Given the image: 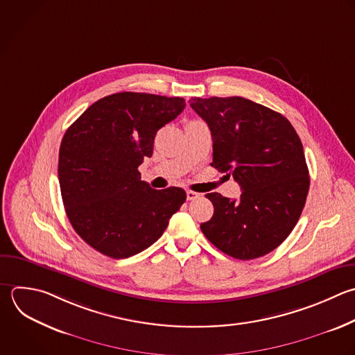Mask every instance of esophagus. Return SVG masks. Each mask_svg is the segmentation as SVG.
I'll return each mask as SVG.
<instances>
[{
    "instance_id": "1",
    "label": "esophagus",
    "mask_w": 355,
    "mask_h": 355,
    "mask_svg": "<svg viewBox=\"0 0 355 355\" xmlns=\"http://www.w3.org/2000/svg\"><path fill=\"white\" fill-rule=\"evenodd\" d=\"M186 196H187V200H190V201L200 198V194L196 193V191H191V190H187V191H186Z\"/></svg>"
}]
</instances>
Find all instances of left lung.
<instances>
[{
    "instance_id": "left-lung-1",
    "label": "left lung",
    "mask_w": 355,
    "mask_h": 355,
    "mask_svg": "<svg viewBox=\"0 0 355 355\" xmlns=\"http://www.w3.org/2000/svg\"><path fill=\"white\" fill-rule=\"evenodd\" d=\"M212 136V164L239 183V200L205 197L214 215L204 236L237 259L259 258L291 233L305 205L309 176L302 143L279 112L243 97L191 98Z\"/></svg>"
}]
</instances>
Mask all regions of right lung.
I'll return each mask as SVG.
<instances>
[{
    "mask_svg": "<svg viewBox=\"0 0 355 355\" xmlns=\"http://www.w3.org/2000/svg\"><path fill=\"white\" fill-rule=\"evenodd\" d=\"M184 98L116 93L90 105L65 132L58 179L68 219L94 250L121 259L148 248L186 201L180 187L151 189L139 166L153 155L157 132Z\"/></svg>",
    "mask_w": 355,
    "mask_h": 355,
    "instance_id": "add662e5",
    "label": "right lung"
}]
</instances>
